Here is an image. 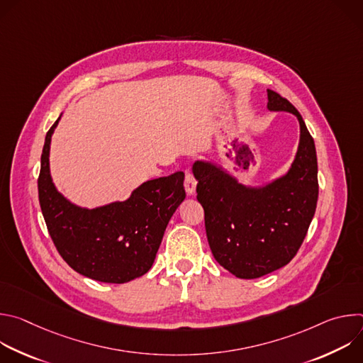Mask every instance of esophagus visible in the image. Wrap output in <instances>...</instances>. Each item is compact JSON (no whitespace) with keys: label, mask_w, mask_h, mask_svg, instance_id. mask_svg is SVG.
<instances>
[{"label":"esophagus","mask_w":363,"mask_h":363,"mask_svg":"<svg viewBox=\"0 0 363 363\" xmlns=\"http://www.w3.org/2000/svg\"><path fill=\"white\" fill-rule=\"evenodd\" d=\"M184 186H185V191L188 195H194L195 194V189H196V181L195 178L192 177V174L189 171H186L185 174V182H184Z\"/></svg>","instance_id":"esophagus-1"}]
</instances>
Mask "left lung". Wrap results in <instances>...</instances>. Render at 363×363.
Wrapping results in <instances>:
<instances>
[{"mask_svg": "<svg viewBox=\"0 0 363 363\" xmlns=\"http://www.w3.org/2000/svg\"><path fill=\"white\" fill-rule=\"evenodd\" d=\"M267 99L270 112H289L300 125L297 152L286 174L251 186L213 161L192 165L213 255L238 279H258L290 263L313 220L319 195L315 140L303 118L279 93L269 89Z\"/></svg>", "mask_w": 363, "mask_h": 363, "instance_id": "left-lung-1", "label": "left lung"}]
</instances>
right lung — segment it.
Wrapping results in <instances>:
<instances>
[{
	"label": "right lung",
	"instance_id": "obj_1",
	"mask_svg": "<svg viewBox=\"0 0 363 363\" xmlns=\"http://www.w3.org/2000/svg\"><path fill=\"white\" fill-rule=\"evenodd\" d=\"M45 135L38 199L51 240L79 274L101 283H128L152 267L167 225L185 199L184 172L140 184L125 201L84 208L69 201L50 174L51 136Z\"/></svg>",
	"mask_w": 363,
	"mask_h": 363
}]
</instances>
